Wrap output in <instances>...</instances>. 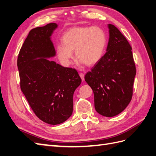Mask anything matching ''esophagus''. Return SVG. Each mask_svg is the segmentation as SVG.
Wrapping results in <instances>:
<instances>
[{
  "mask_svg": "<svg viewBox=\"0 0 156 156\" xmlns=\"http://www.w3.org/2000/svg\"><path fill=\"white\" fill-rule=\"evenodd\" d=\"M79 76H80V77L81 78V80L83 81L85 80V75L83 73H79Z\"/></svg>",
  "mask_w": 156,
  "mask_h": 156,
  "instance_id": "1",
  "label": "esophagus"
}]
</instances>
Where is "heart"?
<instances>
[{"label": "heart", "instance_id": "heart-1", "mask_svg": "<svg viewBox=\"0 0 156 156\" xmlns=\"http://www.w3.org/2000/svg\"><path fill=\"white\" fill-rule=\"evenodd\" d=\"M63 44L56 47L57 56L63 66L71 64L75 50L78 62L93 66L102 58L107 44V36L98 26L71 28L63 34Z\"/></svg>", "mask_w": 156, "mask_h": 156}]
</instances>
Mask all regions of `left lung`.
Returning <instances> with one entry per match:
<instances>
[{
    "instance_id": "left-lung-1",
    "label": "left lung",
    "mask_w": 156,
    "mask_h": 156,
    "mask_svg": "<svg viewBox=\"0 0 156 156\" xmlns=\"http://www.w3.org/2000/svg\"><path fill=\"white\" fill-rule=\"evenodd\" d=\"M107 52L85 76L94 93V108L112 117L126 108L132 99L136 73L132 48L119 30L108 24Z\"/></svg>"
}]
</instances>
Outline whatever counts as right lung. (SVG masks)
Instances as JSON below:
<instances>
[{"instance_id": "right-lung-1", "label": "right lung", "mask_w": 156, "mask_h": 156, "mask_svg": "<svg viewBox=\"0 0 156 156\" xmlns=\"http://www.w3.org/2000/svg\"><path fill=\"white\" fill-rule=\"evenodd\" d=\"M57 27L49 23L30 30L17 59L21 90L35 115L52 125L71 116L73 93L81 83L77 70L48 59L55 55L51 36Z\"/></svg>"}]
</instances>
